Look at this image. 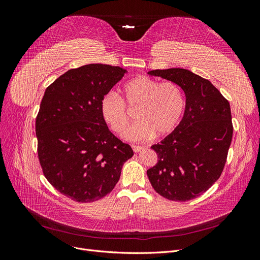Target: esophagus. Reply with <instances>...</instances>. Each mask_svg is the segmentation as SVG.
Wrapping results in <instances>:
<instances>
[{
  "label": "esophagus",
  "mask_w": 260,
  "mask_h": 260,
  "mask_svg": "<svg viewBox=\"0 0 260 260\" xmlns=\"http://www.w3.org/2000/svg\"><path fill=\"white\" fill-rule=\"evenodd\" d=\"M131 147L133 149V152H136V153H139L144 149L143 146H139V145H131Z\"/></svg>",
  "instance_id": "1"
}]
</instances>
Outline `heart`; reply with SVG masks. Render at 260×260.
Returning <instances> with one entry per match:
<instances>
[{
	"instance_id": "b5f03b06",
	"label": "heart",
	"mask_w": 260,
	"mask_h": 260,
	"mask_svg": "<svg viewBox=\"0 0 260 260\" xmlns=\"http://www.w3.org/2000/svg\"><path fill=\"white\" fill-rule=\"evenodd\" d=\"M122 99L109 92L101 101V113L111 129L122 136L129 120L126 106L138 107V121L125 133V139L135 142L147 141L157 135L174 131L184 111V94L179 84L159 82L147 76L133 78L122 86Z\"/></svg>"
}]
</instances>
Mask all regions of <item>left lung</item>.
Instances as JSON below:
<instances>
[{"instance_id": "left-lung-1", "label": "left lung", "mask_w": 260, "mask_h": 260, "mask_svg": "<svg viewBox=\"0 0 260 260\" xmlns=\"http://www.w3.org/2000/svg\"><path fill=\"white\" fill-rule=\"evenodd\" d=\"M148 74L179 84L186 100L178 127L152 146L158 161L147 170V177L162 198L193 200L222 174L233 136L230 104L209 80L190 70L156 69Z\"/></svg>"}]
</instances>
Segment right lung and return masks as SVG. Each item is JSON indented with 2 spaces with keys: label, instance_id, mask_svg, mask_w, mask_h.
Listing matches in <instances>:
<instances>
[{
  "label": "right lung",
  "instance_id": "right-lung-1",
  "mask_svg": "<svg viewBox=\"0 0 260 260\" xmlns=\"http://www.w3.org/2000/svg\"><path fill=\"white\" fill-rule=\"evenodd\" d=\"M127 70L90 64L70 69L46 88L36 119L43 175L58 192L79 203L113 191L133 151L109 131L101 101Z\"/></svg>",
  "mask_w": 260,
  "mask_h": 260
}]
</instances>
